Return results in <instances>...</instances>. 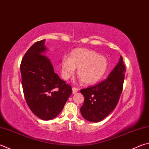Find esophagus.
Listing matches in <instances>:
<instances>
[{"label":"esophagus","mask_w":149,"mask_h":149,"mask_svg":"<svg viewBox=\"0 0 149 149\" xmlns=\"http://www.w3.org/2000/svg\"><path fill=\"white\" fill-rule=\"evenodd\" d=\"M78 90H79V89H78L77 88H76V87H73V88H72V93H73V94H75L76 93H77Z\"/></svg>","instance_id":"esophagus-1"}]
</instances>
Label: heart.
I'll return each instance as SVG.
<instances>
[{
    "instance_id": "b5f03b06",
    "label": "heart",
    "mask_w": 149,
    "mask_h": 149,
    "mask_svg": "<svg viewBox=\"0 0 149 149\" xmlns=\"http://www.w3.org/2000/svg\"><path fill=\"white\" fill-rule=\"evenodd\" d=\"M61 74L64 79L74 75L77 69V75L85 85H90L99 81L106 72L107 59L105 56L91 49L77 48L73 50L69 58L61 61Z\"/></svg>"
}]
</instances>
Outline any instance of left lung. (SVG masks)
Masks as SVG:
<instances>
[{
  "label": "left lung",
  "mask_w": 149,
  "mask_h": 149,
  "mask_svg": "<svg viewBox=\"0 0 149 149\" xmlns=\"http://www.w3.org/2000/svg\"><path fill=\"white\" fill-rule=\"evenodd\" d=\"M126 68L123 56L108 77L98 85L81 89L85 100L80 111L83 117L93 123L102 121L111 113L123 91Z\"/></svg>",
  "instance_id": "8db88e82"
}]
</instances>
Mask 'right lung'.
Instances as JSON below:
<instances>
[{
	"label": "right lung",
	"mask_w": 149,
	"mask_h": 149,
	"mask_svg": "<svg viewBox=\"0 0 149 149\" xmlns=\"http://www.w3.org/2000/svg\"><path fill=\"white\" fill-rule=\"evenodd\" d=\"M45 40L32 45L21 61L20 70L24 96L32 112L44 120L60 114L72 93V87L54 72L44 55Z\"/></svg>",
	"instance_id": "add662e5"
}]
</instances>
